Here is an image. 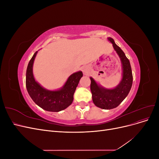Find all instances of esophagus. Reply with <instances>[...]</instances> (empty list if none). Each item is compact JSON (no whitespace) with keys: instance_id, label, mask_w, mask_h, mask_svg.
Here are the masks:
<instances>
[{"instance_id":"1","label":"esophagus","mask_w":159,"mask_h":159,"mask_svg":"<svg viewBox=\"0 0 159 159\" xmlns=\"http://www.w3.org/2000/svg\"><path fill=\"white\" fill-rule=\"evenodd\" d=\"M82 71L84 74H87L88 73V68L87 67H83L82 68Z\"/></svg>"}]
</instances>
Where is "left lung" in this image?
Segmentation results:
<instances>
[{
    "instance_id": "1",
    "label": "left lung",
    "mask_w": 159,
    "mask_h": 159,
    "mask_svg": "<svg viewBox=\"0 0 159 159\" xmlns=\"http://www.w3.org/2000/svg\"><path fill=\"white\" fill-rule=\"evenodd\" d=\"M108 40L113 44L115 50L121 59L123 77L121 82L113 89L103 88L98 85L92 78H90V89L93 102L96 106L103 109L117 107L129 94L133 84V74L129 60L123 51L115 44L113 38H108Z\"/></svg>"
}]
</instances>
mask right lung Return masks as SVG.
<instances>
[{
    "instance_id": "1",
    "label": "right lung",
    "mask_w": 159,
    "mask_h": 159,
    "mask_svg": "<svg viewBox=\"0 0 159 159\" xmlns=\"http://www.w3.org/2000/svg\"><path fill=\"white\" fill-rule=\"evenodd\" d=\"M37 52L33 55L26 70V86L28 94L34 103L43 109L52 112L60 111L70 106L73 102L74 92L83 73L80 71L71 74L59 90H47L36 81L33 75V63Z\"/></svg>"
}]
</instances>
